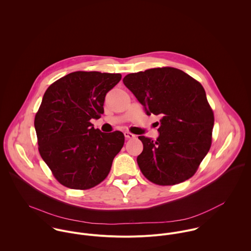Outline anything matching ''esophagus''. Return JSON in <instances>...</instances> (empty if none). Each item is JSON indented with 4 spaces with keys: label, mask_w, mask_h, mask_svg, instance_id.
<instances>
[{
    "label": "esophagus",
    "mask_w": 251,
    "mask_h": 251,
    "mask_svg": "<svg viewBox=\"0 0 251 251\" xmlns=\"http://www.w3.org/2000/svg\"><path fill=\"white\" fill-rule=\"evenodd\" d=\"M124 134H125V137H126V139H132V138H135V135H134V134H132V133H130V132L126 131Z\"/></svg>",
    "instance_id": "esophagus-1"
}]
</instances>
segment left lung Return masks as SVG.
Wrapping results in <instances>:
<instances>
[{
    "instance_id": "8db88e82",
    "label": "left lung",
    "mask_w": 251,
    "mask_h": 251,
    "mask_svg": "<svg viewBox=\"0 0 251 251\" xmlns=\"http://www.w3.org/2000/svg\"><path fill=\"white\" fill-rule=\"evenodd\" d=\"M123 82L147 115L161 117L155 141L138 137L143 151L137 163L144 176L159 185L191 178L211 148L215 122L203 86L174 68L130 73Z\"/></svg>"
}]
</instances>
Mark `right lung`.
Masks as SVG:
<instances>
[{"label":"right lung","instance_id":"obj_1","mask_svg":"<svg viewBox=\"0 0 251 251\" xmlns=\"http://www.w3.org/2000/svg\"><path fill=\"white\" fill-rule=\"evenodd\" d=\"M121 78L120 73L72 72L46 90L35 118L38 151L63 185L89 189L107 177L125 135L101 132L90 121L104 113L106 94Z\"/></svg>","mask_w":251,"mask_h":251}]
</instances>
